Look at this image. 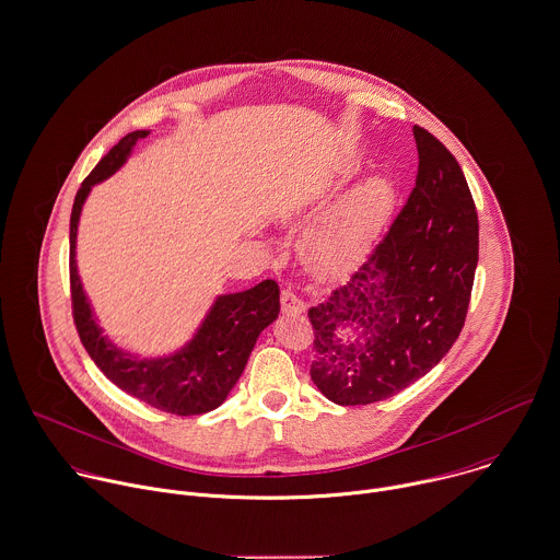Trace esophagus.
<instances>
[{
    "mask_svg": "<svg viewBox=\"0 0 560 560\" xmlns=\"http://www.w3.org/2000/svg\"><path fill=\"white\" fill-rule=\"evenodd\" d=\"M280 302H282V311H284V313H302V311L306 308V304H304L291 289H284V291H282Z\"/></svg>",
    "mask_w": 560,
    "mask_h": 560,
    "instance_id": "obj_1",
    "label": "esophagus"
}]
</instances>
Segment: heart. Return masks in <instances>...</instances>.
I'll use <instances>...</instances> for the list:
<instances>
[{"label": "heart", "instance_id": "b5f03b06", "mask_svg": "<svg viewBox=\"0 0 560 560\" xmlns=\"http://www.w3.org/2000/svg\"><path fill=\"white\" fill-rule=\"evenodd\" d=\"M395 201L393 183L373 174L350 188L335 208L306 234L304 254L322 269H346L357 262L382 230Z\"/></svg>", "mask_w": 560, "mask_h": 560}]
</instances>
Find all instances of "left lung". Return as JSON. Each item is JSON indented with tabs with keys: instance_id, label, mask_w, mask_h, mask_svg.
<instances>
[{
	"instance_id": "1",
	"label": "left lung",
	"mask_w": 560,
	"mask_h": 560,
	"mask_svg": "<svg viewBox=\"0 0 560 560\" xmlns=\"http://www.w3.org/2000/svg\"><path fill=\"white\" fill-rule=\"evenodd\" d=\"M412 135L419 170L406 206L350 282L308 311L311 377L339 406L404 390L439 365L465 326L476 203L450 150L419 126Z\"/></svg>"
}]
</instances>
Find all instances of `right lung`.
<instances>
[{
    "label": "right lung",
    "mask_w": 560,
    "mask_h": 560,
    "mask_svg": "<svg viewBox=\"0 0 560 560\" xmlns=\"http://www.w3.org/2000/svg\"><path fill=\"white\" fill-rule=\"evenodd\" d=\"M150 130L126 135L89 174L75 195L69 223V276L73 322L82 346L102 373L128 395L172 415H201L225 401L238 382L258 335L278 319L280 289L273 280L214 300L201 326L185 348L170 357L139 359L102 335L91 302L82 289L75 260L78 223L91 188L124 167L137 141Z\"/></svg>",
    "instance_id": "obj_1"
}]
</instances>
